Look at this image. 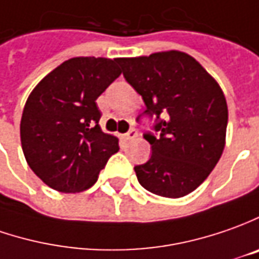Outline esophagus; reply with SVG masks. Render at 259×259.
Segmentation results:
<instances>
[{
    "label": "esophagus",
    "mask_w": 259,
    "mask_h": 259,
    "mask_svg": "<svg viewBox=\"0 0 259 259\" xmlns=\"http://www.w3.org/2000/svg\"><path fill=\"white\" fill-rule=\"evenodd\" d=\"M135 138H138V130L135 129V127H132L127 133H124V139L126 140H132V139Z\"/></svg>",
    "instance_id": "obj_1"
}]
</instances>
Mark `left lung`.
I'll list each match as a JSON object with an SVG mask.
<instances>
[{
	"instance_id": "1",
	"label": "left lung",
	"mask_w": 259,
	"mask_h": 259,
	"mask_svg": "<svg viewBox=\"0 0 259 259\" xmlns=\"http://www.w3.org/2000/svg\"><path fill=\"white\" fill-rule=\"evenodd\" d=\"M123 76L155 119L143 138L152 156L135 166L139 183L159 196L195 191L217 166L225 146L228 107L218 83L181 51L119 58Z\"/></svg>"
}]
</instances>
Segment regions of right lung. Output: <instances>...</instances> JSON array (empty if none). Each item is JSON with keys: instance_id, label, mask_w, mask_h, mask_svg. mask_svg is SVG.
I'll use <instances>...</instances> for the list:
<instances>
[{"instance_id": "add662e5", "label": "right lung", "mask_w": 259, "mask_h": 259, "mask_svg": "<svg viewBox=\"0 0 259 259\" xmlns=\"http://www.w3.org/2000/svg\"><path fill=\"white\" fill-rule=\"evenodd\" d=\"M120 73L119 58H70L30 94L21 145L28 166L50 188L66 193L89 189L119 150V139L99 126L96 100Z\"/></svg>"}]
</instances>
